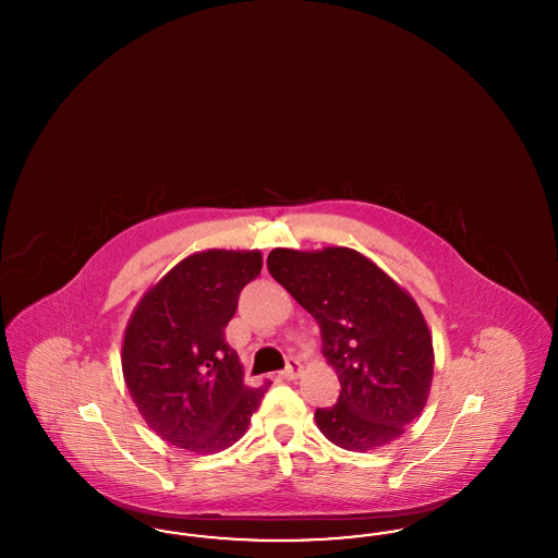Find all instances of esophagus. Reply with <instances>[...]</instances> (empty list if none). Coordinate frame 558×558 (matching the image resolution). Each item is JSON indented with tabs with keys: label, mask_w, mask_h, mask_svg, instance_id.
I'll use <instances>...</instances> for the list:
<instances>
[{
	"label": "esophagus",
	"mask_w": 558,
	"mask_h": 558,
	"mask_svg": "<svg viewBox=\"0 0 558 558\" xmlns=\"http://www.w3.org/2000/svg\"><path fill=\"white\" fill-rule=\"evenodd\" d=\"M284 378H289V380H294L299 374H301V364H299V360H289V364H287V368L280 372Z\"/></svg>",
	"instance_id": "1"
}]
</instances>
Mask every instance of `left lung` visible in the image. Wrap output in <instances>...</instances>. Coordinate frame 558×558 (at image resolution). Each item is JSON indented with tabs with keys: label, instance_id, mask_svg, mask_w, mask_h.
<instances>
[{
	"label": "left lung",
	"instance_id": "left-lung-1",
	"mask_svg": "<svg viewBox=\"0 0 558 558\" xmlns=\"http://www.w3.org/2000/svg\"><path fill=\"white\" fill-rule=\"evenodd\" d=\"M267 267L318 322L322 353L341 383L339 401L316 410L322 435L349 451L396 441L425 410L435 366L414 296L347 246L274 248Z\"/></svg>",
	"mask_w": 558,
	"mask_h": 558
}]
</instances>
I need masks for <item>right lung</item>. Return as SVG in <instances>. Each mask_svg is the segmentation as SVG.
<instances>
[{
	"label": "right lung",
	"mask_w": 558,
	"mask_h": 558,
	"mask_svg": "<svg viewBox=\"0 0 558 558\" xmlns=\"http://www.w3.org/2000/svg\"><path fill=\"white\" fill-rule=\"evenodd\" d=\"M262 251L207 248L184 257L133 307L121 368L140 416L167 444L217 453L251 425L266 387L244 385L223 328L262 274Z\"/></svg>",
	"instance_id": "1"
}]
</instances>
